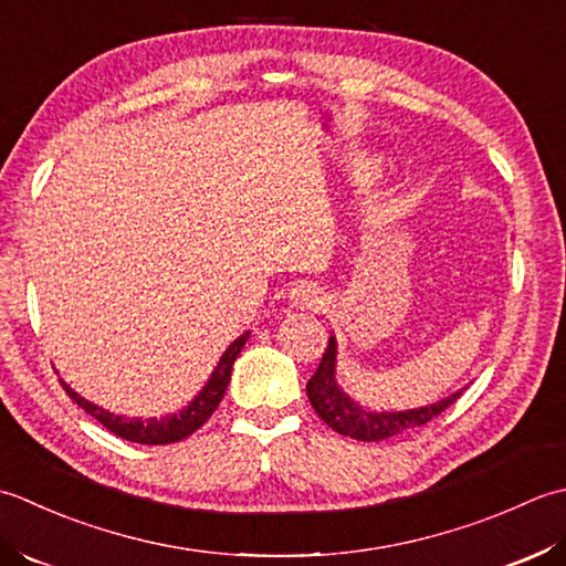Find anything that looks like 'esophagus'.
Here are the masks:
<instances>
[{
	"mask_svg": "<svg viewBox=\"0 0 566 566\" xmlns=\"http://www.w3.org/2000/svg\"><path fill=\"white\" fill-rule=\"evenodd\" d=\"M287 300H291V305L297 310H317L325 305V293H322L315 283H300L293 287Z\"/></svg>",
	"mask_w": 566,
	"mask_h": 566,
	"instance_id": "obj_1",
	"label": "esophagus"
}]
</instances>
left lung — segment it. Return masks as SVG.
Instances as JSON below:
<instances>
[{
    "label": "left lung",
    "instance_id": "obj_1",
    "mask_svg": "<svg viewBox=\"0 0 566 566\" xmlns=\"http://www.w3.org/2000/svg\"><path fill=\"white\" fill-rule=\"evenodd\" d=\"M459 388L452 396L442 400L428 402V406L410 408V410H364L359 402H354L337 384V337H329L325 356L317 366L313 378L307 380V398L310 406L325 420L334 432L359 442H380L388 437H396L406 430L420 428V424L437 418L444 408L461 396Z\"/></svg>",
    "mask_w": 566,
    "mask_h": 566
}]
</instances>
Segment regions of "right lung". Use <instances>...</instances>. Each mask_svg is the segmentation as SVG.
I'll return each instance as SVG.
<instances>
[{
  "mask_svg": "<svg viewBox=\"0 0 566 566\" xmlns=\"http://www.w3.org/2000/svg\"><path fill=\"white\" fill-rule=\"evenodd\" d=\"M249 334L251 332H244L241 337H237L232 344H229L227 352L219 356V361L214 366V371L210 374V378H207V384L200 388V394L195 396L186 408L164 415V418H126V415H114L107 408L97 406V402H90L80 394H75L65 380H61V384L65 388V394L71 396L80 408L126 442H136V444L180 442L186 440V437H190L195 430H200L202 424L210 420V415L217 410L219 400L224 398L229 378H232V366L237 361V356L241 354V349H244Z\"/></svg>",
  "mask_w": 566,
  "mask_h": 566,
  "instance_id": "right-lung-1",
  "label": "right lung"
}]
</instances>
